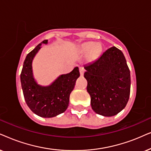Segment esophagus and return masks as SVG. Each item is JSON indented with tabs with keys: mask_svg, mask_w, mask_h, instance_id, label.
Returning a JSON list of instances; mask_svg holds the SVG:
<instances>
[{
	"mask_svg": "<svg viewBox=\"0 0 151 151\" xmlns=\"http://www.w3.org/2000/svg\"><path fill=\"white\" fill-rule=\"evenodd\" d=\"M79 72H80V74H81V76H83L84 72H85V70L83 69V68L79 67Z\"/></svg>",
	"mask_w": 151,
	"mask_h": 151,
	"instance_id": "34e87169",
	"label": "esophagus"
}]
</instances>
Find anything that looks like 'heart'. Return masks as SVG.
<instances>
[{"label": "heart", "mask_w": 151, "mask_h": 151, "mask_svg": "<svg viewBox=\"0 0 151 151\" xmlns=\"http://www.w3.org/2000/svg\"><path fill=\"white\" fill-rule=\"evenodd\" d=\"M101 44L94 43V42H87L83 43L80 48L82 53H87L90 52V58L92 59H96L101 53Z\"/></svg>", "instance_id": "obj_1"}]
</instances>
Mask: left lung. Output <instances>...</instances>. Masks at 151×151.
<instances>
[{"mask_svg":"<svg viewBox=\"0 0 151 151\" xmlns=\"http://www.w3.org/2000/svg\"><path fill=\"white\" fill-rule=\"evenodd\" d=\"M84 68L94 111L105 116L121 112L130 92V70L123 52L113 46Z\"/></svg>","mask_w":151,"mask_h":151,"instance_id":"left-lung-1","label":"left lung"}]
</instances>
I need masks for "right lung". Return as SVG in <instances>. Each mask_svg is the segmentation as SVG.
<instances>
[{
    "instance_id": "1",
    "label": "right lung",
    "mask_w": 151,
    "mask_h": 151,
    "mask_svg": "<svg viewBox=\"0 0 151 151\" xmlns=\"http://www.w3.org/2000/svg\"><path fill=\"white\" fill-rule=\"evenodd\" d=\"M44 40L29 52L24 61L21 73V82L25 101L34 113L42 117H53L63 113L69 104L70 95L76 80L80 76L79 68H74L70 73L62 74L52 85L42 87L33 78L32 62Z\"/></svg>"
}]
</instances>
